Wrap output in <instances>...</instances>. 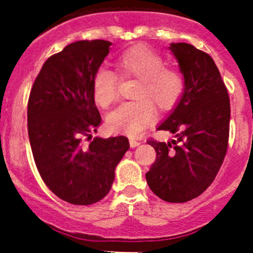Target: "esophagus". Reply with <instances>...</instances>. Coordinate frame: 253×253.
Listing matches in <instances>:
<instances>
[{"label":"esophagus","mask_w":253,"mask_h":253,"mask_svg":"<svg viewBox=\"0 0 253 253\" xmlns=\"http://www.w3.org/2000/svg\"><path fill=\"white\" fill-rule=\"evenodd\" d=\"M129 146H131V148H134V147L139 146V142L136 139H129Z\"/></svg>","instance_id":"obj_1"}]
</instances>
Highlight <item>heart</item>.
Segmentation results:
<instances>
[{
	"label": "heart",
	"mask_w": 253,
	"mask_h": 253,
	"mask_svg": "<svg viewBox=\"0 0 253 253\" xmlns=\"http://www.w3.org/2000/svg\"><path fill=\"white\" fill-rule=\"evenodd\" d=\"M121 77L134 78L139 85L134 94L138 101L117 107L107 117V125L115 132L137 136L154 121L153 106L162 111L174 109L185 90L184 75L174 68L164 67V60L148 46L136 45L127 49L115 61ZM94 99L106 109L116 101L117 77L107 69H100L92 80Z\"/></svg>",
	"instance_id": "b5f03b06"
}]
</instances>
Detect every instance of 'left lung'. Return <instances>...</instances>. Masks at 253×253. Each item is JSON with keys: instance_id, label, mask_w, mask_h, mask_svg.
I'll return each mask as SVG.
<instances>
[{"instance_id": "1", "label": "left lung", "mask_w": 253, "mask_h": 253, "mask_svg": "<svg viewBox=\"0 0 253 253\" xmlns=\"http://www.w3.org/2000/svg\"><path fill=\"white\" fill-rule=\"evenodd\" d=\"M185 90L157 129L169 131V142L148 141L157 153L146 173L152 192L168 203L199 197L216 176L227 151L230 99L209 54L188 43H171Z\"/></svg>"}]
</instances>
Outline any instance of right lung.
<instances>
[{"label": "right lung", "instance_id": "add662e5", "mask_svg": "<svg viewBox=\"0 0 253 253\" xmlns=\"http://www.w3.org/2000/svg\"><path fill=\"white\" fill-rule=\"evenodd\" d=\"M111 42L79 41L42 67L28 100V136L42 179L74 205H91L109 194L115 169L129 148L127 137H95L101 116L92 80Z\"/></svg>", "mask_w": 253, "mask_h": 253}]
</instances>
